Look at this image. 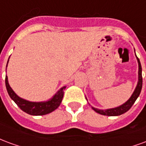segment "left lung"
Here are the masks:
<instances>
[{
    "mask_svg": "<svg viewBox=\"0 0 146 146\" xmlns=\"http://www.w3.org/2000/svg\"><path fill=\"white\" fill-rule=\"evenodd\" d=\"M136 55V54H135ZM137 60H138V84H137V86L135 88V91L133 92V94L131 95V96L130 97L127 101L124 102L123 104H122L119 106H117V107L112 108V109H107V110H99V109H97V108L92 107V110L95 111L96 113H99V114H102V115H104V116H119L123 113L127 112L131 106H133V104L135 103V102L136 101V99L138 98V97L140 95L141 91V88H142V76H141V63H140V61H139V58H138L137 56Z\"/></svg>",
    "mask_w": 146,
    "mask_h": 146,
    "instance_id": "left-lung-1",
    "label": "left lung"
}]
</instances>
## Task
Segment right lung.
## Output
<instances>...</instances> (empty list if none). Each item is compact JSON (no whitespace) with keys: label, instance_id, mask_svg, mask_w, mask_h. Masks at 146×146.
Returning <instances> with one entry per match:
<instances>
[{"label":"right lung","instance_id":"add662e5","mask_svg":"<svg viewBox=\"0 0 146 146\" xmlns=\"http://www.w3.org/2000/svg\"><path fill=\"white\" fill-rule=\"evenodd\" d=\"M9 60V58H8ZM8 63L6 66V69L8 66ZM5 85L7 88L8 95L10 98L17 104L19 107L23 110L25 113H28L30 115L33 116H42V115H46L48 113L53 112L54 110L57 109L60 106L62 98L64 95V90L66 89V86L61 88L51 98H50L48 101L44 102H30L26 99L20 98L18 96L15 92L11 89L9 85L8 80V76H5Z\"/></svg>","mask_w":146,"mask_h":146}]
</instances>
